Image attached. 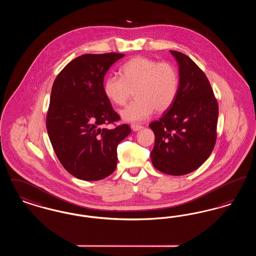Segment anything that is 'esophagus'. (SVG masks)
Segmentation results:
<instances>
[{"label": "esophagus", "instance_id": "1", "mask_svg": "<svg viewBox=\"0 0 256 256\" xmlns=\"http://www.w3.org/2000/svg\"><path fill=\"white\" fill-rule=\"evenodd\" d=\"M132 128L134 132H138V130H142L143 126H140V124H132Z\"/></svg>", "mask_w": 256, "mask_h": 256}]
</instances>
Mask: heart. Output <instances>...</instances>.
<instances>
[{"mask_svg": "<svg viewBox=\"0 0 256 256\" xmlns=\"http://www.w3.org/2000/svg\"><path fill=\"white\" fill-rule=\"evenodd\" d=\"M121 76H108L104 82V93L110 102L122 106L134 91L136 98L121 111L124 121H143L154 110L163 113L178 96L180 76L176 67L168 61L135 56L121 67Z\"/></svg>", "mask_w": 256, "mask_h": 256, "instance_id": "1", "label": "heart"}]
</instances>
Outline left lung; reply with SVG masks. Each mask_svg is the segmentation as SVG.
<instances>
[{
  "label": "left lung",
  "mask_w": 256,
  "mask_h": 256,
  "mask_svg": "<svg viewBox=\"0 0 256 256\" xmlns=\"http://www.w3.org/2000/svg\"><path fill=\"white\" fill-rule=\"evenodd\" d=\"M180 65L174 102L158 121L150 152L156 169L172 176L196 170L211 154L217 140L218 102L204 71L189 56L170 50Z\"/></svg>",
  "instance_id": "left-lung-1"
}]
</instances>
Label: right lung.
<instances>
[{
  "instance_id": "1",
  "label": "right lung",
  "mask_w": 256,
  "mask_h": 256,
  "mask_svg": "<svg viewBox=\"0 0 256 256\" xmlns=\"http://www.w3.org/2000/svg\"><path fill=\"white\" fill-rule=\"evenodd\" d=\"M124 54H87L69 62L56 78L46 118L54 150L74 176L100 180L117 166V146L130 134L104 93V78Z\"/></svg>"
}]
</instances>
